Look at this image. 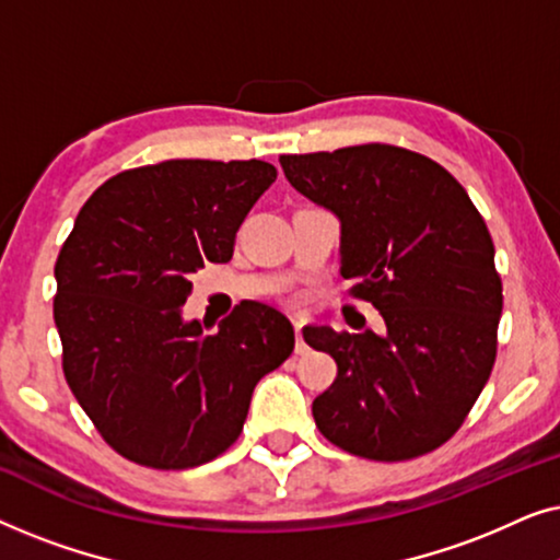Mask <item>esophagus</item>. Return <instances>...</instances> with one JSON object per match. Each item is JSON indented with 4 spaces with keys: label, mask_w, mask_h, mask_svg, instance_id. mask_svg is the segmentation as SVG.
Listing matches in <instances>:
<instances>
[{
    "label": "esophagus",
    "mask_w": 560,
    "mask_h": 560,
    "mask_svg": "<svg viewBox=\"0 0 560 560\" xmlns=\"http://www.w3.org/2000/svg\"><path fill=\"white\" fill-rule=\"evenodd\" d=\"M295 354H308V347L303 341V320H295Z\"/></svg>",
    "instance_id": "1"
}]
</instances>
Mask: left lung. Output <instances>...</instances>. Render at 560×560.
Segmentation results:
<instances>
[{
	"label": "left lung",
	"mask_w": 560,
	"mask_h": 560,
	"mask_svg": "<svg viewBox=\"0 0 560 560\" xmlns=\"http://www.w3.org/2000/svg\"><path fill=\"white\" fill-rule=\"evenodd\" d=\"M280 165L298 194L339 219L341 275L385 320L382 334L303 328L339 366L313 400L318 431L374 462L439 448L497 357L502 280L485 219L454 175L393 144L282 155Z\"/></svg>",
	"instance_id": "left-lung-1"
}]
</instances>
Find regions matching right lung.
<instances>
[{"label":"right lung","mask_w":560,"mask_h":560,"mask_svg":"<svg viewBox=\"0 0 560 560\" xmlns=\"http://www.w3.org/2000/svg\"><path fill=\"white\" fill-rule=\"evenodd\" d=\"M278 178L262 160H165L83 203L56 262L66 382L104 441L152 469L201 466L240 439L257 382L293 354V324L247 301L213 336L183 318L190 278L229 262Z\"/></svg>","instance_id":"obj_1"}]
</instances>
